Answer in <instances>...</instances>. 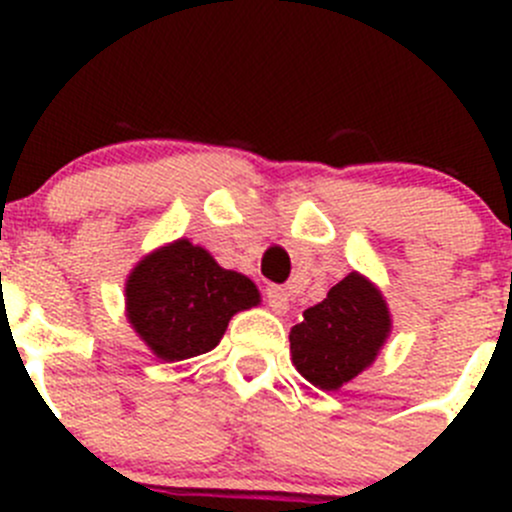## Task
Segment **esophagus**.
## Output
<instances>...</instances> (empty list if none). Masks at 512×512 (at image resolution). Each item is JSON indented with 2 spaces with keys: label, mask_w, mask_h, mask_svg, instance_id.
<instances>
[{
  "label": "esophagus",
  "mask_w": 512,
  "mask_h": 512,
  "mask_svg": "<svg viewBox=\"0 0 512 512\" xmlns=\"http://www.w3.org/2000/svg\"><path fill=\"white\" fill-rule=\"evenodd\" d=\"M267 304L275 314H285L289 309V294L282 287H267Z\"/></svg>",
  "instance_id": "esophagus-1"
}]
</instances>
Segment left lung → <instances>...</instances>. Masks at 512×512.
<instances>
[{"label": "left lung", "mask_w": 512, "mask_h": 512, "mask_svg": "<svg viewBox=\"0 0 512 512\" xmlns=\"http://www.w3.org/2000/svg\"><path fill=\"white\" fill-rule=\"evenodd\" d=\"M289 332L299 374L322 391H337L374 364L391 334L386 299L359 272L344 277Z\"/></svg>", "instance_id": "left-lung-1"}]
</instances>
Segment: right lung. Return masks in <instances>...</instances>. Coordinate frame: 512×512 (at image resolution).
<instances>
[{
	"instance_id": "obj_1",
	"label": "right lung",
	"mask_w": 512,
	"mask_h": 512,
	"mask_svg": "<svg viewBox=\"0 0 512 512\" xmlns=\"http://www.w3.org/2000/svg\"><path fill=\"white\" fill-rule=\"evenodd\" d=\"M255 304H260L255 282L223 270L190 240H175L146 255L126 282L128 322L163 361L215 349L232 314Z\"/></svg>"
}]
</instances>
